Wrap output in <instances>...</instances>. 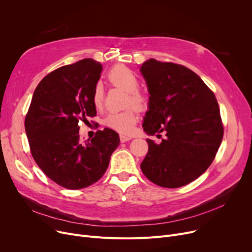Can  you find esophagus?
I'll list each match as a JSON object with an SVG mask.
<instances>
[{
    "label": "esophagus",
    "instance_id": "obj_1",
    "mask_svg": "<svg viewBox=\"0 0 252 252\" xmlns=\"http://www.w3.org/2000/svg\"><path fill=\"white\" fill-rule=\"evenodd\" d=\"M119 139H121V142H122V143H125V142L129 141L131 138H130V137H127V136H125V135H121V136H119Z\"/></svg>",
    "mask_w": 252,
    "mask_h": 252
}]
</instances>
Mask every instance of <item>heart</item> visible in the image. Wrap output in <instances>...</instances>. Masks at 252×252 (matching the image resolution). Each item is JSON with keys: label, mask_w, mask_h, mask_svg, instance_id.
I'll use <instances>...</instances> for the list:
<instances>
[{"label": "heart", "mask_w": 252, "mask_h": 252, "mask_svg": "<svg viewBox=\"0 0 252 252\" xmlns=\"http://www.w3.org/2000/svg\"><path fill=\"white\" fill-rule=\"evenodd\" d=\"M108 82L126 92V106H135L139 110H146L149 106V96L146 92L139 89L140 81L137 74L126 67H114L107 73ZM104 93L101 85H97L93 92V104L96 109L103 105ZM138 122V110L134 107L110 113L105 118V125L121 134L129 135L134 131Z\"/></svg>", "instance_id": "b5f03b06"}]
</instances>
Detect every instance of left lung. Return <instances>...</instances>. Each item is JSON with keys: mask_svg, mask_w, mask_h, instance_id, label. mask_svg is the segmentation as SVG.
I'll use <instances>...</instances> for the list:
<instances>
[{"mask_svg": "<svg viewBox=\"0 0 252 252\" xmlns=\"http://www.w3.org/2000/svg\"><path fill=\"white\" fill-rule=\"evenodd\" d=\"M149 91L144 130L161 137L148 139L141 169L152 183L179 188L200 177L214 161L223 136L217 98L191 69L149 59L141 66Z\"/></svg>", "mask_w": 252, "mask_h": 252, "instance_id": "8db88e82", "label": "left lung"}]
</instances>
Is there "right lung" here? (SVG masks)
<instances>
[{
  "mask_svg": "<svg viewBox=\"0 0 252 252\" xmlns=\"http://www.w3.org/2000/svg\"><path fill=\"white\" fill-rule=\"evenodd\" d=\"M102 65L87 58L46 75L36 89L24 126L34 161L53 182L83 189L105 174L119 145L116 131L105 127L94 138H79V124L96 116L93 92Z\"/></svg>",
  "mask_w": 252,
  "mask_h": 252,
  "instance_id": "right-lung-1",
  "label": "right lung"
}]
</instances>
